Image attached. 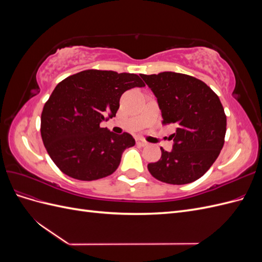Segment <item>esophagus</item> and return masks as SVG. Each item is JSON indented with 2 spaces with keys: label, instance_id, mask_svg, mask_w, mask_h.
I'll return each mask as SVG.
<instances>
[{
  "label": "esophagus",
  "instance_id": "1",
  "mask_svg": "<svg viewBox=\"0 0 262 262\" xmlns=\"http://www.w3.org/2000/svg\"><path fill=\"white\" fill-rule=\"evenodd\" d=\"M137 144L140 145V146H145V145H147V142L144 141V140L139 139V140H137Z\"/></svg>",
  "mask_w": 262,
  "mask_h": 262
}]
</instances>
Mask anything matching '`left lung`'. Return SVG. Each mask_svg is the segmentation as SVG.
I'll return each instance as SVG.
<instances>
[{"mask_svg": "<svg viewBox=\"0 0 262 262\" xmlns=\"http://www.w3.org/2000/svg\"><path fill=\"white\" fill-rule=\"evenodd\" d=\"M157 98L163 123L177 125L173 147L147 165L157 180L186 185L202 177L224 145L226 116L217 95L204 82L187 74H141Z\"/></svg>", "mask_w": 262, "mask_h": 262, "instance_id": "1", "label": "left lung"}]
</instances>
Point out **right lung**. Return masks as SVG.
<instances>
[{"instance_id": "1", "label": "right lung", "mask_w": 262, "mask_h": 262, "mask_svg": "<svg viewBox=\"0 0 262 262\" xmlns=\"http://www.w3.org/2000/svg\"><path fill=\"white\" fill-rule=\"evenodd\" d=\"M145 84L137 75L86 70L55 86L41 114V138L53 163L78 180L107 177L123 150L136 144L129 133L115 134L100 123L116 116L121 95Z\"/></svg>"}]
</instances>
